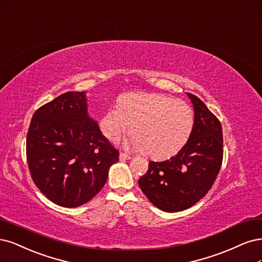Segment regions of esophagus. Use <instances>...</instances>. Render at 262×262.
<instances>
[{
	"label": "esophagus",
	"instance_id": "obj_1",
	"mask_svg": "<svg viewBox=\"0 0 262 262\" xmlns=\"http://www.w3.org/2000/svg\"><path fill=\"white\" fill-rule=\"evenodd\" d=\"M131 158V156H129V155H127V154H124V152H120V155H119V159L120 160H128V159H130Z\"/></svg>",
	"mask_w": 262,
	"mask_h": 262
}]
</instances>
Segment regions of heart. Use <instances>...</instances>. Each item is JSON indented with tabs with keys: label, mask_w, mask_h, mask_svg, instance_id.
<instances>
[{
	"label": "heart",
	"mask_w": 262,
	"mask_h": 262,
	"mask_svg": "<svg viewBox=\"0 0 262 262\" xmlns=\"http://www.w3.org/2000/svg\"><path fill=\"white\" fill-rule=\"evenodd\" d=\"M134 133L125 146L145 150L155 159L172 156L181 149L194 128V112L187 103L162 94L128 93L101 121V130L110 141Z\"/></svg>",
	"instance_id": "obj_1"
}]
</instances>
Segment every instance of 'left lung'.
Here are the masks:
<instances>
[{
    "mask_svg": "<svg viewBox=\"0 0 262 262\" xmlns=\"http://www.w3.org/2000/svg\"><path fill=\"white\" fill-rule=\"evenodd\" d=\"M194 107V128L178 154L149 161L139 180L142 192L160 210L177 212L195 205L208 193L220 171L223 135L219 119L197 96L186 93Z\"/></svg>",
    "mask_w": 262,
    "mask_h": 262,
    "instance_id": "left-lung-1",
    "label": "left lung"
}]
</instances>
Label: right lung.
<instances>
[{"mask_svg":"<svg viewBox=\"0 0 262 262\" xmlns=\"http://www.w3.org/2000/svg\"><path fill=\"white\" fill-rule=\"evenodd\" d=\"M85 92H67L32 116L26 152L34 184L51 202L75 208L101 191L117 150L88 115Z\"/></svg>","mask_w":262,"mask_h":262,"instance_id":"1","label":"right lung"}]
</instances>
